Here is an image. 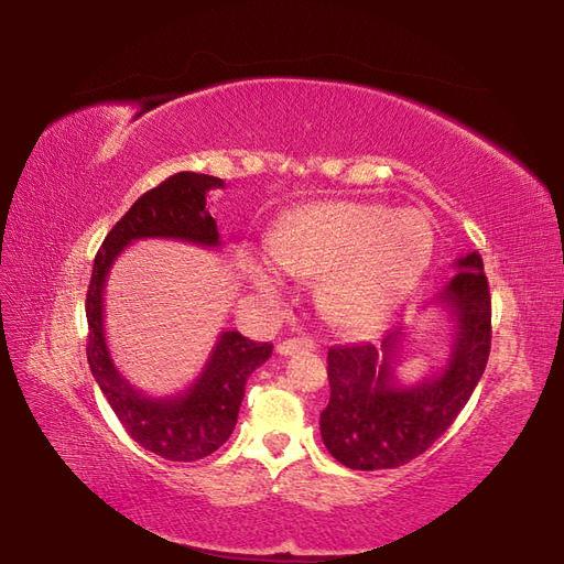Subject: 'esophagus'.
I'll return each instance as SVG.
<instances>
[{"instance_id":"34e87169","label":"esophagus","mask_w":564,"mask_h":564,"mask_svg":"<svg viewBox=\"0 0 564 564\" xmlns=\"http://www.w3.org/2000/svg\"><path fill=\"white\" fill-rule=\"evenodd\" d=\"M305 350H315V340L311 336H299V338H286L278 346L280 355H294V352H305Z\"/></svg>"}]
</instances>
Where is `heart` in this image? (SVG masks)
Masks as SVG:
<instances>
[{
    "label": "heart",
    "instance_id": "heart-1",
    "mask_svg": "<svg viewBox=\"0 0 564 564\" xmlns=\"http://www.w3.org/2000/svg\"><path fill=\"white\" fill-rule=\"evenodd\" d=\"M431 220L377 202H315L289 214L268 237L270 259L289 275L315 278L322 308L348 329H371L412 292L433 261ZM261 294L280 292L268 263L249 261Z\"/></svg>",
    "mask_w": 564,
    "mask_h": 564
}]
</instances>
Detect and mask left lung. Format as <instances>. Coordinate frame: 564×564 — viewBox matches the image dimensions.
Segmentation results:
<instances>
[{
	"mask_svg": "<svg viewBox=\"0 0 564 564\" xmlns=\"http://www.w3.org/2000/svg\"><path fill=\"white\" fill-rule=\"evenodd\" d=\"M456 275L425 305H442L454 322L445 369L414 386H400L392 357L402 329L381 346H334L327 355L329 404L319 433L329 454L352 470L398 468L421 456L445 433L482 379L491 348V296L482 256L456 259Z\"/></svg>",
	"mask_w": 564,
	"mask_h": 564,
	"instance_id": "left-lung-1",
	"label": "left lung"
}]
</instances>
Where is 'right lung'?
Returning a JSON list of instances; mask_svg holds the SVG:
<instances>
[{"label": "right lung", "mask_w": 564, "mask_h": 564, "mask_svg": "<svg viewBox=\"0 0 564 564\" xmlns=\"http://www.w3.org/2000/svg\"><path fill=\"white\" fill-rule=\"evenodd\" d=\"M216 187L226 185L216 176L181 172L135 199L100 245L87 292V357L94 379L127 433L143 449L169 460H197L224 445L240 414L247 379L268 360L272 346L256 344L240 332H224L191 388L172 398H148L112 362L104 329V292L117 256L135 240L166 237L218 247L216 220L207 209V193Z\"/></svg>", "instance_id": "add662e5"}]
</instances>
